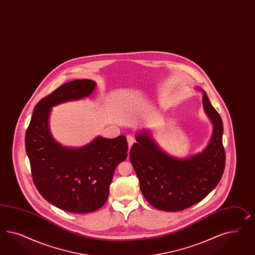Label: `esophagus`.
Returning <instances> with one entry per match:
<instances>
[{
    "label": "esophagus",
    "mask_w": 255,
    "mask_h": 255,
    "mask_svg": "<svg viewBox=\"0 0 255 255\" xmlns=\"http://www.w3.org/2000/svg\"><path fill=\"white\" fill-rule=\"evenodd\" d=\"M127 141H128V145H129V147H131L132 144L134 143V138L133 136H131V135H127Z\"/></svg>",
    "instance_id": "esophagus-1"
}]
</instances>
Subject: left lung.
Listing matches in <instances>:
<instances>
[{
  "instance_id": "1",
  "label": "left lung",
  "mask_w": 255,
  "mask_h": 255,
  "mask_svg": "<svg viewBox=\"0 0 255 255\" xmlns=\"http://www.w3.org/2000/svg\"><path fill=\"white\" fill-rule=\"evenodd\" d=\"M203 107L214 124L211 141L203 151L178 159L160 150L151 137L136 135L130 159L147 202L158 210L179 212L203 200L220 182L226 165L223 122L203 95Z\"/></svg>"
}]
</instances>
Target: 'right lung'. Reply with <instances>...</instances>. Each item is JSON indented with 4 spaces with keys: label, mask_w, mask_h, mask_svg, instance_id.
<instances>
[{
    "label": "right lung",
    "mask_w": 255,
    "mask_h": 255,
    "mask_svg": "<svg viewBox=\"0 0 255 255\" xmlns=\"http://www.w3.org/2000/svg\"><path fill=\"white\" fill-rule=\"evenodd\" d=\"M96 87L91 80L65 83L35 106L25 145L31 176L41 196L69 213L97 211L108 200L113 173L127 158L124 135L114 139L97 137L81 148L64 147L50 134L48 117L52 107L89 97Z\"/></svg>",
    "instance_id": "1"
}]
</instances>
